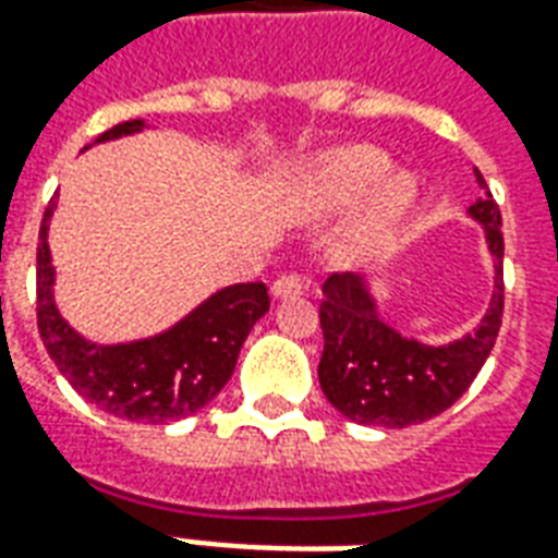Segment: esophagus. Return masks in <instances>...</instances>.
I'll return each instance as SVG.
<instances>
[{
	"label": "esophagus",
	"mask_w": 558,
	"mask_h": 558,
	"mask_svg": "<svg viewBox=\"0 0 558 558\" xmlns=\"http://www.w3.org/2000/svg\"><path fill=\"white\" fill-rule=\"evenodd\" d=\"M271 295L275 299H299V295H304V280L295 278V275H283L271 283Z\"/></svg>",
	"instance_id": "obj_1"
}]
</instances>
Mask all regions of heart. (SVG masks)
I'll use <instances>...</instances> for the list:
<instances>
[{"mask_svg":"<svg viewBox=\"0 0 558 558\" xmlns=\"http://www.w3.org/2000/svg\"><path fill=\"white\" fill-rule=\"evenodd\" d=\"M395 163L376 146H338L316 155L295 179V203L307 218H328L364 203L350 242L362 251L395 235L415 206L418 182L412 172H391Z\"/></svg>","mask_w":558,"mask_h":558,"instance_id":"heart-1","label":"heart"}]
</instances>
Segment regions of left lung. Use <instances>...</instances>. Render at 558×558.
Wrapping results in <instances>:
<instances>
[{
    "label": "left lung",
    "instance_id": "left-lung-1",
    "mask_svg": "<svg viewBox=\"0 0 558 558\" xmlns=\"http://www.w3.org/2000/svg\"><path fill=\"white\" fill-rule=\"evenodd\" d=\"M481 196L466 215L484 230L493 259L490 304L469 335L448 343H424L388 326L379 311L374 278L331 275L323 283L319 386L328 403L355 424L412 427L454 403L487 362L502 326V215L484 175L475 170Z\"/></svg>",
    "mask_w": 558,
    "mask_h": 558
}]
</instances>
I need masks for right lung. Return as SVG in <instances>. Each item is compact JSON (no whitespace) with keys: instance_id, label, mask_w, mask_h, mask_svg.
Listing matches in <instances>:
<instances>
[{"instance_id":"right-lung-1","label":"right lung","mask_w":558,"mask_h":558,"mask_svg":"<svg viewBox=\"0 0 558 558\" xmlns=\"http://www.w3.org/2000/svg\"><path fill=\"white\" fill-rule=\"evenodd\" d=\"M143 128V119H131L104 131L95 143L131 137ZM53 208L56 199L44 211L38 232V331L59 374L77 388L80 398L143 424L187 418L218 398L235 371L244 338L256 319L268 314L266 283H232L211 292L175 326L151 338L95 343L83 338L56 304V268L47 244Z\"/></svg>"}]
</instances>
